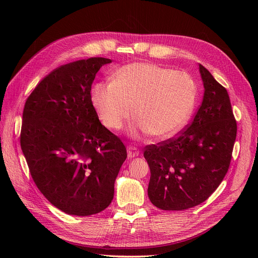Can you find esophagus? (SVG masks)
Here are the masks:
<instances>
[{
    "instance_id": "esophagus-1",
    "label": "esophagus",
    "mask_w": 258,
    "mask_h": 258,
    "mask_svg": "<svg viewBox=\"0 0 258 258\" xmlns=\"http://www.w3.org/2000/svg\"><path fill=\"white\" fill-rule=\"evenodd\" d=\"M138 155H139V150L136 146H133V145L127 146V156H128V158L137 157Z\"/></svg>"
}]
</instances>
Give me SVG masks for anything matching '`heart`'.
I'll use <instances>...</instances> for the list:
<instances>
[{
	"label": "heart",
	"mask_w": 258,
	"mask_h": 258,
	"mask_svg": "<svg viewBox=\"0 0 258 258\" xmlns=\"http://www.w3.org/2000/svg\"><path fill=\"white\" fill-rule=\"evenodd\" d=\"M197 86L183 71L148 62H135L117 70L111 83L93 88L92 102L102 123L123 128L133 110L137 117L132 132L163 139L177 133L190 116Z\"/></svg>",
	"instance_id": "1"
}]
</instances>
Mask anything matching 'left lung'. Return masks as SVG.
<instances>
[{"label":"left lung","mask_w":258,"mask_h":258,"mask_svg":"<svg viewBox=\"0 0 258 258\" xmlns=\"http://www.w3.org/2000/svg\"><path fill=\"white\" fill-rule=\"evenodd\" d=\"M204 97L194 120L177 137L146 145L148 198L162 210H184L205 202L224 180L237 124L227 90L200 63Z\"/></svg>","instance_id":"obj_1"}]
</instances>
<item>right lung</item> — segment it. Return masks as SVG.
<instances>
[{"label":"right lung","instance_id":"obj_1","mask_svg":"<svg viewBox=\"0 0 258 258\" xmlns=\"http://www.w3.org/2000/svg\"><path fill=\"white\" fill-rule=\"evenodd\" d=\"M111 59L91 57L56 68L27 98L20 135L31 177L59 210L86 216L104 210L126 148L98 119L91 88Z\"/></svg>","mask_w":258,"mask_h":258}]
</instances>
